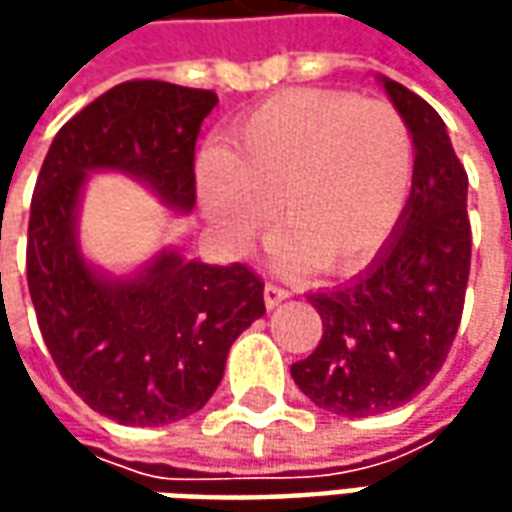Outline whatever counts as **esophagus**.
<instances>
[{"label": "esophagus", "mask_w": 512, "mask_h": 512, "mask_svg": "<svg viewBox=\"0 0 512 512\" xmlns=\"http://www.w3.org/2000/svg\"><path fill=\"white\" fill-rule=\"evenodd\" d=\"M287 299V290L285 287L273 285V282H267L265 285V307L267 310H273V307H279Z\"/></svg>", "instance_id": "1"}]
</instances>
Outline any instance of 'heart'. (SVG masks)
Instances as JSON below:
<instances>
[{"instance_id": "b5f03b06", "label": "heart", "mask_w": 512, "mask_h": 512, "mask_svg": "<svg viewBox=\"0 0 512 512\" xmlns=\"http://www.w3.org/2000/svg\"><path fill=\"white\" fill-rule=\"evenodd\" d=\"M413 170V133L393 105L290 88L247 110L225 153H202L196 190L233 250L262 239L276 213L282 267L353 276L399 230Z\"/></svg>"}]
</instances>
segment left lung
Instances as JSON below:
<instances>
[{"mask_svg":"<svg viewBox=\"0 0 512 512\" xmlns=\"http://www.w3.org/2000/svg\"><path fill=\"white\" fill-rule=\"evenodd\" d=\"M413 133L416 170L399 230L353 282L310 293L319 347L290 367L310 402L336 416H376L410 402L442 370L470 276L467 173L442 116L382 76Z\"/></svg>","mask_w":512,"mask_h":512,"instance_id":"1","label":"left lung"}]
</instances>
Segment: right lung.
Wrapping results in <instances>:
<instances>
[{
  "label": "right lung",
  "instance_id": "right-lung-1",
  "mask_svg": "<svg viewBox=\"0 0 512 512\" xmlns=\"http://www.w3.org/2000/svg\"><path fill=\"white\" fill-rule=\"evenodd\" d=\"M213 90L122 82L56 133L33 187L28 290L65 382L119 424L159 427L202 410L225 376L230 344L265 313L247 265L185 262L176 250L110 279L85 262L76 216L93 170L142 179L173 210L196 205V136Z\"/></svg>",
  "mask_w": 512,
  "mask_h": 512
}]
</instances>
